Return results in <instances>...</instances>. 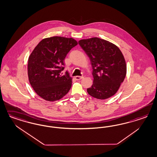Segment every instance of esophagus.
I'll use <instances>...</instances> for the list:
<instances>
[{"label":"esophagus","instance_id":"esophagus-1","mask_svg":"<svg viewBox=\"0 0 157 157\" xmlns=\"http://www.w3.org/2000/svg\"><path fill=\"white\" fill-rule=\"evenodd\" d=\"M84 78V77L83 76H76L75 77V78H76V80H81L82 78Z\"/></svg>","mask_w":157,"mask_h":157}]
</instances>
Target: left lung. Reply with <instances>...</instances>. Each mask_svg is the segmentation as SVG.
<instances>
[{
  "instance_id": "1",
  "label": "left lung",
  "mask_w": 157,
  "mask_h": 157,
  "mask_svg": "<svg viewBox=\"0 0 157 157\" xmlns=\"http://www.w3.org/2000/svg\"><path fill=\"white\" fill-rule=\"evenodd\" d=\"M79 45L91 61L94 77L93 84L87 88L88 94L106 99L118 90L127 74V65L120 48L98 37L82 39Z\"/></svg>"
}]
</instances>
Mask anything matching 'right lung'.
I'll return each instance as SVG.
<instances>
[{
  "instance_id": "1",
  "label": "right lung",
  "mask_w": 157,
  "mask_h": 157,
  "mask_svg": "<svg viewBox=\"0 0 157 157\" xmlns=\"http://www.w3.org/2000/svg\"><path fill=\"white\" fill-rule=\"evenodd\" d=\"M77 45L73 38L54 36L39 42L30 54L28 63V75L36 93L47 101L62 98L69 91L72 78L64 69V59L72 48Z\"/></svg>"
}]
</instances>
